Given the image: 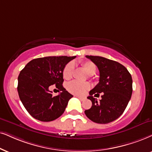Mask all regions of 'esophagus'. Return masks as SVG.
I'll return each mask as SVG.
<instances>
[{"mask_svg": "<svg viewBox=\"0 0 152 152\" xmlns=\"http://www.w3.org/2000/svg\"><path fill=\"white\" fill-rule=\"evenodd\" d=\"M76 97H78V99H80V100H81V101H83V100H84V99H85V98H84V97H80V96H77V95H76Z\"/></svg>", "mask_w": 152, "mask_h": 152, "instance_id": "1", "label": "esophagus"}]
</instances>
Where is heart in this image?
I'll list each match as a JSON object with an SVG mask.
<instances>
[{"label":"heart","mask_w":152,"mask_h":152,"mask_svg":"<svg viewBox=\"0 0 152 152\" xmlns=\"http://www.w3.org/2000/svg\"><path fill=\"white\" fill-rule=\"evenodd\" d=\"M80 66L88 75H93L96 72V65L93 62L88 60L82 61L80 62ZM74 69V65L72 62L68 63L63 70V76L65 79L69 80L72 78ZM90 88V85L88 82L80 83L78 81H72L68 83L66 86L67 90L69 93L76 95H83Z\"/></svg>","instance_id":"1"}]
</instances>
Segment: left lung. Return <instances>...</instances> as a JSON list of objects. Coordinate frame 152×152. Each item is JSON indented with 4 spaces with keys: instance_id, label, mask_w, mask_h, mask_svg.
Instances as JSON below:
<instances>
[{
    "instance_id": "1",
    "label": "left lung",
    "mask_w": 152,
    "mask_h": 152,
    "mask_svg": "<svg viewBox=\"0 0 152 152\" xmlns=\"http://www.w3.org/2000/svg\"><path fill=\"white\" fill-rule=\"evenodd\" d=\"M99 72V83L90 91L88 99L92 102L85 114L92 121L106 124L121 116L129 102L132 93V80L127 69L120 63L99 56L86 55ZM103 93L97 102L93 95Z\"/></svg>"
}]
</instances>
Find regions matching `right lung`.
Returning <instances> with one entry per match:
<instances>
[{"instance_id":"add662e5","label":"right lung","mask_w":152,"mask_h":152,"mask_svg":"<svg viewBox=\"0 0 152 152\" xmlns=\"http://www.w3.org/2000/svg\"><path fill=\"white\" fill-rule=\"evenodd\" d=\"M76 56H52L32 59L18 76L19 97L31 116L44 122L62 115L73 97L63 87V70ZM55 85L62 91L53 97L49 89Z\"/></svg>"}]
</instances>
